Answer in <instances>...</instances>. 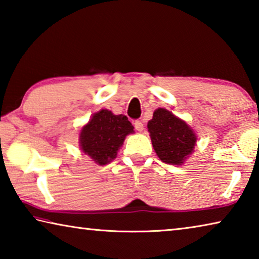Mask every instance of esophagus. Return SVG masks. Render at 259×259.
Returning a JSON list of instances; mask_svg holds the SVG:
<instances>
[{"mask_svg":"<svg viewBox=\"0 0 259 259\" xmlns=\"http://www.w3.org/2000/svg\"><path fill=\"white\" fill-rule=\"evenodd\" d=\"M135 128H136V130L137 131H139V133H142V131L144 130V124H143V122L142 121H139V120H137V121H135Z\"/></svg>","mask_w":259,"mask_h":259,"instance_id":"esophagus-1","label":"esophagus"}]
</instances>
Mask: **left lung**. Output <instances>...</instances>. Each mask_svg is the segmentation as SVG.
I'll return each mask as SVG.
<instances>
[{
	"mask_svg": "<svg viewBox=\"0 0 259 259\" xmlns=\"http://www.w3.org/2000/svg\"><path fill=\"white\" fill-rule=\"evenodd\" d=\"M147 129L156 155L164 163L182 165L194 152L195 131L168 109H155Z\"/></svg>",
	"mask_w": 259,
	"mask_h": 259,
	"instance_id": "obj_1",
	"label": "left lung"
}]
</instances>
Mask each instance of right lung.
Returning <instances> with one entry per match:
<instances>
[{
    "label": "right lung",
    "mask_w": 259,
    "mask_h": 259,
    "mask_svg": "<svg viewBox=\"0 0 259 259\" xmlns=\"http://www.w3.org/2000/svg\"><path fill=\"white\" fill-rule=\"evenodd\" d=\"M134 133V125L123 114L100 109L81 128L80 150L96 164L105 165L115 159L126 136Z\"/></svg>",
    "instance_id": "right-lung-1"
}]
</instances>
